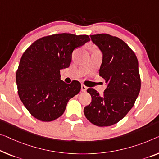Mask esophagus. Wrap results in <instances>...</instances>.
Here are the masks:
<instances>
[{"instance_id": "34e87169", "label": "esophagus", "mask_w": 159, "mask_h": 159, "mask_svg": "<svg viewBox=\"0 0 159 159\" xmlns=\"http://www.w3.org/2000/svg\"><path fill=\"white\" fill-rule=\"evenodd\" d=\"M87 90V87L84 85H81V91L82 92H86Z\"/></svg>"}]
</instances>
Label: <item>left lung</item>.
<instances>
[{"instance_id": "8db88e82", "label": "left lung", "mask_w": 159, "mask_h": 159, "mask_svg": "<svg viewBox=\"0 0 159 159\" xmlns=\"http://www.w3.org/2000/svg\"><path fill=\"white\" fill-rule=\"evenodd\" d=\"M90 37L103 54L99 75L108 86L102 96L95 89H88L92 100L84 108V114L94 125L110 126L129 113L139 96V61L134 52L119 38L106 34Z\"/></svg>"}]
</instances>
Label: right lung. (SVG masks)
Wrapping results in <instances>:
<instances>
[{"label":"right lung","instance_id":"right-lung-1","mask_svg":"<svg viewBox=\"0 0 159 159\" xmlns=\"http://www.w3.org/2000/svg\"><path fill=\"white\" fill-rule=\"evenodd\" d=\"M89 41L87 35L53 34L35 41L23 53L16 75L18 93L34 118L54 120L79 93L80 83L66 84L61 80L60 70L69 67L73 50Z\"/></svg>","mask_w":159,"mask_h":159}]
</instances>
